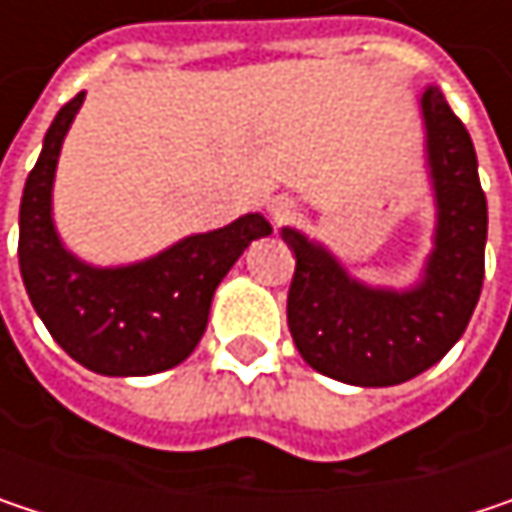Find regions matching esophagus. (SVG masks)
<instances>
[{"label": "esophagus", "mask_w": 512, "mask_h": 512, "mask_svg": "<svg viewBox=\"0 0 512 512\" xmlns=\"http://www.w3.org/2000/svg\"><path fill=\"white\" fill-rule=\"evenodd\" d=\"M266 213H269L272 225H287V222L296 219L299 207H296V201L287 198V195H272V198L266 201Z\"/></svg>", "instance_id": "1"}]
</instances>
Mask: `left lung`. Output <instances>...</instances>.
<instances>
[{
	"label": "left lung",
	"mask_w": 512,
	"mask_h": 512,
	"mask_svg": "<svg viewBox=\"0 0 512 512\" xmlns=\"http://www.w3.org/2000/svg\"><path fill=\"white\" fill-rule=\"evenodd\" d=\"M424 165L436 207L433 249L409 287L367 284L323 243L281 228L296 257L287 326L299 356L347 385H400L448 356L483 287L486 195L468 130L439 88L418 97Z\"/></svg>",
	"instance_id": "obj_1"
}]
</instances>
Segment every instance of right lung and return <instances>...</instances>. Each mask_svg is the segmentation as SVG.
<instances>
[{"mask_svg": "<svg viewBox=\"0 0 512 512\" xmlns=\"http://www.w3.org/2000/svg\"><path fill=\"white\" fill-rule=\"evenodd\" d=\"M82 100L85 91L58 109L29 171L20 201V275L38 317L73 361L103 376H151L192 356L219 281L272 225L246 213L124 266L76 257L52 219V183Z\"/></svg>", "mask_w": 512, "mask_h": 512, "instance_id": "1", "label": "right lung"}]
</instances>
